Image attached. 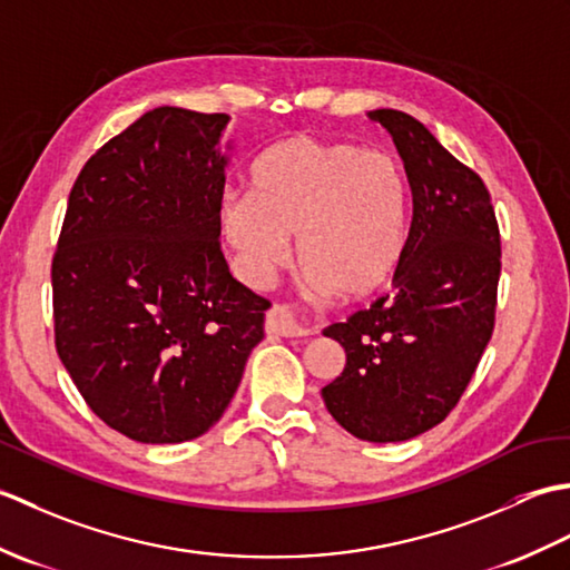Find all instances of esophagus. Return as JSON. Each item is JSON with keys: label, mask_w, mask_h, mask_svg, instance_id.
Returning <instances> with one entry per match:
<instances>
[{"label": "esophagus", "mask_w": 570, "mask_h": 570, "mask_svg": "<svg viewBox=\"0 0 570 570\" xmlns=\"http://www.w3.org/2000/svg\"><path fill=\"white\" fill-rule=\"evenodd\" d=\"M266 333L282 335V337H301V335H311L316 333L311 323L304 318H298L292 308L286 306H274L269 313H266Z\"/></svg>", "instance_id": "esophagus-1"}]
</instances>
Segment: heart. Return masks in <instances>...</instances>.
<instances>
[{
	"mask_svg": "<svg viewBox=\"0 0 570 570\" xmlns=\"http://www.w3.org/2000/svg\"><path fill=\"white\" fill-rule=\"evenodd\" d=\"M249 193H229L220 227L237 269L264 284L288 257L296 232L298 264L316 292L350 304L377 298L402 266L411 196L394 156L345 141L288 137L266 149Z\"/></svg>",
	"mask_w": 570,
	"mask_h": 570,
	"instance_id": "obj_1",
	"label": "heart"
}]
</instances>
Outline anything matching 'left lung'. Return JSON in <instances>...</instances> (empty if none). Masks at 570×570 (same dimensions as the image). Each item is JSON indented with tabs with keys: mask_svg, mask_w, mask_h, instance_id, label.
Segmentation results:
<instances>
[{
	"mask_svg": "<svg viewBox=\"0 0 570 570\" xmlns=\"http://www.w3.org/2000/svg\"><path fill=\"white\" fill-rule=\"evenodd\" d=\"M367 117L396 144L414 217L394 292L323 331L343 345L345 370L321 394L355 439L396 443L433 429L463 396L492 337L502 252L480 176L411 115Z\"/></svg>",
	"mask_w": 570,
	"mask_h": 570,
	"instance_id": "1",
	"label": "left lung"
}]
</instances>
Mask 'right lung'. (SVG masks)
Returning a JSON list of instances; mask_svg holds the SVG:
<instances>
[{"label": "right lung", "instance_id": "1", "mask_svg": "<svg viewBox=\"0 0 570 570\" xmlns=\"http://www.w3.org/2000/svg\"><path fill=\"white\" fill-rule=\"evenodd\" d=\"M227 122L156 107L70 190L51 269L56 350L88 406L131 441L215 426L264 337L272 304L220 249Z\"/></svg>", "mask_w": 570, "mask_h": 570}]
</instances>
